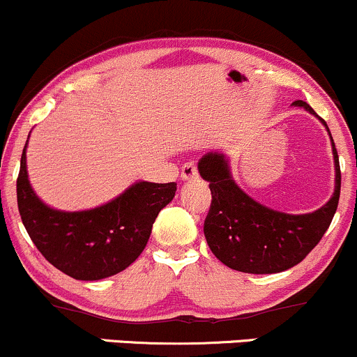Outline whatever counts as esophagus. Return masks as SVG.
Segmentation results:
<instances>
[{"label":"esophagus","instance_id":"esophagus-1","mask_svg":"<svg viewBox=\"0 0 357 357\" xmlns=\"http://www.w3.org/2000/svg\"><path fill=\"white\" fill-rule=\"evenodd\" d=\"M199 178V170L194 163H187V165L182 167V180L183 182H194V180Z\"/></svg>","mask_w":357,"mask_h":357}]
</instances>
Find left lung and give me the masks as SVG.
Wrapping results in <instances>:
<instances>
[{
    "instance_id": "1",
    "label": "left lung",
    "mask_w": 357,
    "mask_h": 357,
    "mask_svg": "<svg viewBox=\"0 0 357 357\" xmlns=\"http://www.w3.org/2000/svg\"><path fill=\"white\" fill-rule=\"evenodd\" d=\"M294 105L316 115L303 100ZM333 153L336 163L333 199L319 211L304 215H289L257 204L236 185L224 155H204L199 172L212 194L204 234L212 254L230 269L247 274H275L304 261L329 229L339 204L341 169L334 142Z\"/></svg>"
}]
</instances>
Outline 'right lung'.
I'll return each mask as SVG.
<instances>
[{
  "mask_svg": "<svg viewBox=\"0 0 357 357\" xmlns=\"http://www.w3.org/2000/svg\"><path fill=\"white\" fill-rule=\"evenodd\" d=\"M175 190V182H138L93 211H53L29 187L26 145L16 180L18 211L33 244L52 266L78 280L110 278L135 262Z\"/></svg>",
  "mask_w": 357,
  "mask_h": 357,
  "instance_id": "add662e5",
  "label": "right lung"
}]
</instances>
